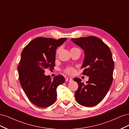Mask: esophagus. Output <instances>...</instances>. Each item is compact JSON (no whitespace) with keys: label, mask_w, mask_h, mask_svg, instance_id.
<instances>
[{"label":"esophagus","mask_w":129,"mask_h":129,"mask_svg":"<svg viewBox=\"0 0 129 129\" xmlns=\"http://www.w3.org/2000/svg\"><path fill=\"white\" fill-rule=\"evenodd\" d=\"M72 81V79H71V78H69V77L66 78V82H71Z\"/></svg>","instance_id":"obj_1"}]
</instances>
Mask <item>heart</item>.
Returning a JSON list of instances; mask_svg holds the SVG:
<instances>
[{
  "mask_svg": "<svg viewBox=\"0 0 129 129\" xmlns=\"http://www.w3.org/2000/svg\"><path fill=\"white\" fill-rule=\"evenodd\" d=\"M60 51V48H58L56 51V55H58V54L59 53ZM75 71H75V68L73 67H70V66L67 67L64 70V72L66 74H68V75H74V74L75 73Z\"/></svg>",
  "mask_w": 129,
  "mask_h": 129,
  "instance_id": "heart-1",
  "label": "heart"
}]
</instances>
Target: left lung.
Returning <instances> with one entry per match:
<instances>
[{"instance_id":"obj_1","label":"left lung","mask_w":129,"mask_h":129,"mask_svg":"<svg viewBox=\"0 0 129 129\" xmlns=\"http://www.w3.org/2000/svg\"><path fill=\"white\" fill-rule=\"evenodd\" d=\"M71 40L84 50L82 74L89 77L87 84L79 78L74 79L79 85L75 93L76 101L84 107L95 106L103 100L112 83L114 62L111 52L102 40L94 36Z\"/></svg>"}]
</instances>
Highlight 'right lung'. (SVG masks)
Listing matches in <instances>:
<instances>
[{"instance_id":"right-lung-1","label":"right lung","mask_w":129,"mask_h":129,"mask_svg":"<svg viewBox=\"0 0 129 129\" xmlns=\"http://www.w3.org/2000/svg\"><path fill=\"white\" fill-rule=\"evenodd\" d=\"M67 40L61 38L38 37L31 41L22 50L18 66L19 79L29 100L36 106L46 108L56 100V88L65 79L58 75L53 80L45 75V69H54L57 47Z\"/></svg>"}]
</instances>
